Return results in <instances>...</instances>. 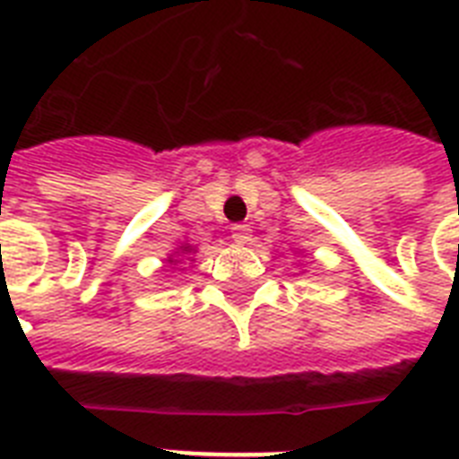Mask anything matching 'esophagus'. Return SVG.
<instances>
[{
    "mask_svg": "<svg viewBox=\"0 0 459 459\" xmlns=\"http://www.w3.org/2000/svg\"><path fill=\"white\" fill-rule=\"evenodd\" d=\"M230 238H233L238 245H245L252 238L250 226H247V223H236V226L230 229Z\"/></svg>",
    "mask_w": 459,
    "mask_h": 459,
    "instance_id": "1",
    "label": "esophagus"
}]
</instances>
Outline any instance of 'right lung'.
<instances>
[{"mask_svg": "<svg viewBox=\"0 0 459 459\" xmlns=\"http://www.w3.org/2000/svg\"><path fill=\"white\" fill-rule=\"evenodd\" d=\"M178 250H180L178 257H183V255H187V252H193V247H190V245H180ZM169 262H180V259H173V255H171V257H169Z\"/></svg>", "mask_w": 459, "mask_h": 459, "instance_id": "1", "label": "right lung"}]
</instances>
